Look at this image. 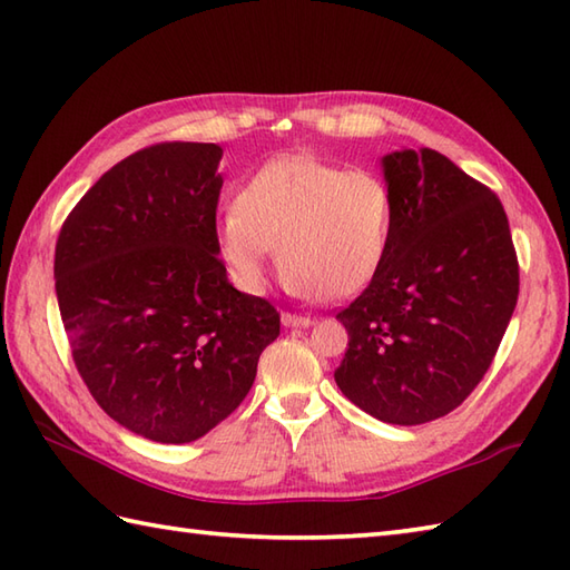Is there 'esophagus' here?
Here are the masks:
<instances>
[{"mask_svg":"<svg viewBox=\"0 0 570 570\" xmlns=\"http://www.w3.org/2000/svg\"><path fill=\"white\" fill-rule=\"evenodd\" d=\"M282 323L286 328H308L313 321L308 316H296V313H282Z\"/></svg>","mask_w":570,"mask_h":570,"instance_id":"1","label":"esophagus"}]
</instances>
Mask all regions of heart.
Returning <instances> with one entry per match:
<instances>
[{"mask_svg": "<svg viewBox=\"0 0 570 570\" xmlns=\"http://www.w3.org/2000/svg\"><path fill=\"white\" fill-rule=\"evenodd\" d=\"M394 196L372 168H343L313 156L269 161L239 188L217 220V252L245 292H262L278 245L296 294L350 298L386 259Z\"/></svg>", "mask_w": 570, "mask_h": 570, "instance_id": "b5f03b06", "label": "heart"}]
</instances>
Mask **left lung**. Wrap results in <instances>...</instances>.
<instances>
[{
    "label": "left lung",
    "instance_id": "8db88e82",
    "mask_svg": "<svg viewBox=\"0 0 570 570\" xmlns=\"http://www.w3.org/2000/svg\"><path fill=\"white\" fill-rule=\"evenodd\" d=\"M394 196L390 252L353 304L335 370L370 416L416 426L451 414L490 370L519 296L500 198L433 149L382 159Z\"/></svg>",
    "mask_w": 570,
    "mask_h": 570
}]
</instances>
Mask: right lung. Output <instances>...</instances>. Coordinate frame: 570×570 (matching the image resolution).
I'll return each instance as SVG.
<instances>
[{"label":"right lung","mask_w":570,"mask_h":570,"mask_svg":"<svg viewBox=\"0 0 570 570\" xmlns=\"http://www.w3.org/2000/svg\"><path fill=\"white\" fill-rule=\"evenodd\" d=\"M217 144L164 141L115 164L56 242L72 362L119 426L190 443L242 404L278 311L242 294L217 257Z\"/></svg>","instance_id":"right-lung-1"}]
</instances>
